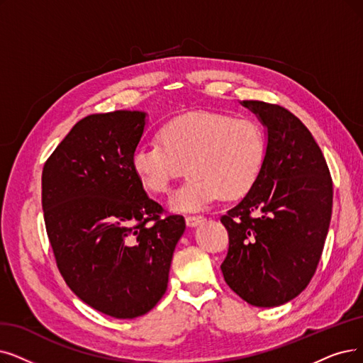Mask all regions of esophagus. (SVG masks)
Listing matches in <instances>:
<instances>
[{
  "label": "esophagus",
  "instance_id": "1",
  "mask_svg": "<svg viewBox=\"0 0 363 363\" xmlns=\"http://www.w3.org/2000/svg\"><path fill=\"white\" fill-rule=\"evenodd\" d=\"M202 222L201 216H186V225L189 228H195Z\"/></svg>",
  "mask_w": 363,
  "mask_h": 363
}]
</instances>
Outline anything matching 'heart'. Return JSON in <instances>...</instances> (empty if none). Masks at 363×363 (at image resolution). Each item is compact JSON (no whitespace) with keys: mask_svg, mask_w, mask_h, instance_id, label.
<instances>
[{"mask_svg":"<svg viewBox=\"0 0 363 363\" xmlns=\"http://www.w3.org/2000/svg\"><path fill=\"white\" fill-rule=\"evenodd\" d=\"M157 141L137 146L131 165L144 189L156 195L168 194L187 169L191 177L169 201L180 211L247 195L267 156L262 126L219 111L180 114L159 128Z\"/></svg>","mask_w":363,"mask_h":363,"instance_id":"heart-1","label":"heart"}]
</instances>
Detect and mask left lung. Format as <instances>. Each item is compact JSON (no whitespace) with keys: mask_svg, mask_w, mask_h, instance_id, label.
Instances as JSON below:
<instances>
[{"mask_svg":"<svg viewBox=\"0 0 363 363\" xmlns=\"http://www.w3.org/2000/svg\"><path fill=\"white\" fill-rule=\"evenodd\" d=\"M267 128V156L252 191L220 222L229 249L226 284L255 307L298 296L320 260L332 214V179L311 133L295 114L264 101H242Z\"/></svg>","mask_w":363,"mask_h":363,"instance_id":"obj_1","label":"left lung"}]
</instances>
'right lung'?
<instances>
[{
	"label": "right lung",
	"mask_w": 363,
	"mask_h": 363,
	"mask_svg": "<svg viewBox=\"0 0 363 363\" xmlns=\"http://www.w3.org/2000/svg\"><path fill=\"white\" fill-rule=\"evenodd\" d=\"M146 113L86 116L43 168L41 204L57 269L92 308L116 318L146 314L167 291L186 229L143 189L131 165Z\"/></svg>",
	"instance_id": "1"
}]
</instances>
